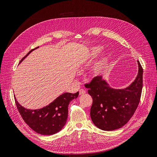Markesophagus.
<instances>
[{
    "label": "esophagus",
    "mask_w": 157,
    "mask_h": 157,
    "mask_svg": "<svg viewBox=\"0 0 157 157\" xmlns=\"http://www.w3.org/2000/svg\"><path fill=\"white\" fill-rule=\"evenodd\" d=\"M85 93H86V90H84V89H80V90H79V94H80V95L84 94Z\"/></svg>",
    "instance_id": "obj_1"
}]
</instances>
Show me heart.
<instances>
[{
    "label": "heart",
    "mask_w": 157,
    "mask_h": 157,
    "mask_svg": "<svg viewBox=\"0 0 157 157\" xmlns=\"http://www.w3.org/2000/svg\"><path fill=\"white\" fill-rule=\"evenodd\" d=\"M101 48L100 47H94V48H92L89 52V57L90 58H93L94 57H96L97 54L99 53V51H100ZM107 64V58L106 57L103 58L102 59H101L93 67L92 71L93 73L95 75H98L99 73H102L105 69L106 66Z\"/></svg>",
    "instance_id": "1"
}]
</instances>
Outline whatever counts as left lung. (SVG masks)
<instances>
[{
  "label": "left lung",
  "mask_w": 157,
  "mask_h": 157,
  "mask_svg": "<svg viewBox=\"0 0 157 157\" xmlns=\"http://www.w3.org/2000/svg\"><path fill=\"white\" fill-rule=\"evenodd\" d=\"M138 62V74L135 80L124 89H113L101 76L84 84L93 102L90 117L94 124L105 131L124 126L134 115L139 105L143 88V68Z\"/></svg>",
  "instance_id": "1"
}]
</instances>
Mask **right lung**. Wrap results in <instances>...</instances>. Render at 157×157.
<instances>
[{
	"instance_id": "add662e5",
	"label": "right lung",
	"mask_w": 157,
	"mask_h": 157,
	"mask_svg": "<svg viewBox=\"0 0 157 157\" xmlns=\"http://www.w3.org/2000/svg\"><path fill=\"white\" fill-rule=\"evenodd\" d=\"M31 50L23 57L20 63L31 52ZM78 92L75 94L64 93L55 100L43 108L30 110L23 107L19 104L15 98L17 110L23 121L32 130L42 135H52L59 132L65 126L68 117L69 102L78 96Z\"/></svg>"
}]
</instances>
